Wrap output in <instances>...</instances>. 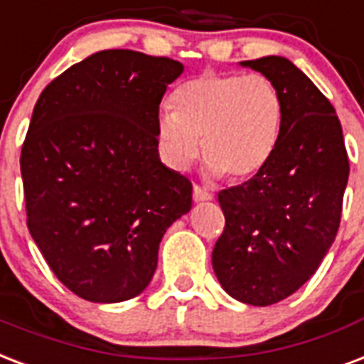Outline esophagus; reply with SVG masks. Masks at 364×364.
I'll use <instances>...</instances> for the list:
<instances>
[{
	"label": "esophagus",
	"instance_id": "34e87169",
	"mask_svg": "<svg viewBox=\"0 0 364 364\" xmlns=\"http://www.w3.org/2000/svg\"><path fill=\"white\" fill-rule=\"evenodd\" d=\"M213 199V193L208 190H205L203 186H193V201H210Z\"/></svg>",
	"mask_w": 364,
	"mask_h": 364
}]
</instances>
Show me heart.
<instances>
[{"instance_id": "b5f03b06", "label": "heart", "mask_w": 364, "mask_h": 364, "mask_svg": "<svg viewBox=\"0 0 364 364\" xmlns=\"http://www.w3.org/2000/svg\"><path fill=\"white\" fill-rule=\"evenodd\" d=\"M173 106L157 112L163 161L190 167L203 148L208 173L247 180L266 167L284 121L279 87L264 74H201L174 91Z\"/></svg>"}]
</instances>
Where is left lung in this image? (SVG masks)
<instances>
[{"instance_id": "left-lung-1", "label": "left lung", "mask_w": 364, "mask_h": 364, "mask_svg": "<svg viewBox=\"0 0 364 364\" xmlns=\"http://www.w3.org/2000/svg\"><path fill=\"white\" fill-rule=\"evenodd\" d=\"M241 66L279 87L284 121L266 167L218 193L226 226L213 267L230 296L272 306L296 292L334 243L349 161L336 112L308 75L283 56Z\"/></svg>"}]
</instances>
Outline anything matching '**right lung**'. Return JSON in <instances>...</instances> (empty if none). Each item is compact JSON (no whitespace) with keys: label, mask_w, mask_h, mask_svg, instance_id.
I'll return each instance as SVG.
<instances>
[{"label":"right lung","mask_w":364,"mask_h":364,"mask_svg":"<svg viewBox=\"0 0 364 364\" xmlns=\"http://www.w3.org/2000/svg\"><path fill=\"white\" fill-rule=\"evenodd\" d=\"M184 66L108 49L39 95L21 151L26 224L58 281L83 300L123 302L150 284L191 182L159 159L161 98Z\"/></svg>","instance_id":"obj_1"}]
</instances>
